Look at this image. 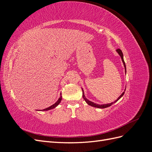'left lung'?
I'll use <instances>...</instances> for the list:
<instances>
[{"label": "left lung", "instance_id": "obj_1", "mask_svg": "<svg viewBox=\"0 0 152 152\" xmlns=\"http://www.w3.org/2000/svg\"><path fill=\"white\" fill-rule=\"evenodd\" d=\"M116 51L118 53V54H119V56H121V59H122V62H123L124 66V68H125V71H126V66L125 62H124V56H123V53H122V50H121L120 49H118L116 50ZM82 96H83V98H84V99L85 100V102H86L87 104H88L89 105L92 106V107H95V108H107V107H110V106L112 105L113 103H116L119 99H121V98L122 97V96H123V95L124 94V93H125V91H126V89H125V90H124V91L123 92L122 94L120 96H119V97L117 98V99H116L115 101L114 102H112V103H108V104H99L94 103L92 102H91V101L87 99L86 98V96H85V95H84V93L83 89L82 88Z\"/></svg>", "mask_w": 152, "mask_h": 152}]
</instances>
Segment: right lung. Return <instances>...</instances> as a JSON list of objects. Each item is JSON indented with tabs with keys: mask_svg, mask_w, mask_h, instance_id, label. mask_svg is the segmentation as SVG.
<instances>
[{
	"mask_svg": "<svg viewBox=\"0 0 152 152\" xmlns=\"http://www.w3.org/2000/svg\"><path fill=\"white\" fill-rule=\"evenodd\" d=\"M61 99H62V96H61V94H60V97L59 98V99H58V101H57V102H56V103H55L54 104H53V105L50 106V107L47 108H45V109H44V110H42V111H48V110H51V109H53V108H56V107H57V106H58L59 103H60ZM39 111H40V110H39Z\"/></svg>",
	"mask_w": 152,
	"mask_h": 152,
	"instance_id": "1",
	"label": "right lung"
}]
</instances>
